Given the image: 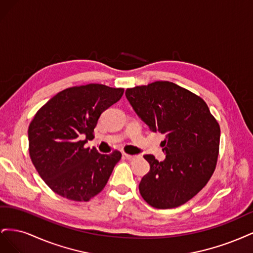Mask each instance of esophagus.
Segmentation results:
<instances>
[{"mask_svg": "<svg viewBox=\"0 0 253 253\" xmlns=\"http://www.w3.org/2000/svg\"><path fill=\"white\" fill-rule=\"evenodd\" d=\"M124 156H125V158L126 159H127V160H131V162H133V160H135V159H137V156H135V155H128V154H124Z\"/></svg>", "mask_w": 253, "mask_h": 253, "instance_id": "1", "label": "esophagus"}]
</instances>
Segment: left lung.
Here are the masks:
<instances>
[{"label": "left lung", "instance_id": "left-lung-1", "mask_svg": "<svg viewBox=\"0 0 253 253\" xmlns=\"http://www.w3.org/2000/svg\"><path fill=\"white\" fill-rule=\"evenodd\" d=\"M128 102L152 132L166 136L164 162L144 155L150 172L139 183L143 200L171 209L194 197L215 170L220 128L203 99L169 81L126 90Z\"/></svg>", "mask_w": 253, "mask_h": 253}]
</instances>
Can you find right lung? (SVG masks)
<instances>
[{"mask_svg":"<svg viewBox=\"0 0 253 253\" xmlns=\"http://www.w3.org/2000/svg\"><path fill=\"white\" fill-rule=\"evenodd\" d=\"M124 88L90 83L60 91L37 112L28 127L29 156L45 183L60 196L88 202L105 187L119 151L100 154L85 148L100 115Z\"/></svg>","mask_w":253,"mask_h":253,"instance_id":"obj_1","label":"right lung"}]
</instances>
